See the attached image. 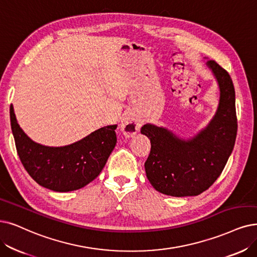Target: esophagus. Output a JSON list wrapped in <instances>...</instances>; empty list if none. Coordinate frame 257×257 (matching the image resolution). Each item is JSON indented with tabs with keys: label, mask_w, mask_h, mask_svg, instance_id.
<instances>
[{
	"label": "esophagus",
	"mask_w": 257,
	"mask_h": 257,
	"mask_svg": "<svg viewBox=\"0 0 257 257\" xmlns=\"http://www.w3.org/2000/svg\"><path fill=\"white\" fill-rule=\"evenodd\" d=\"M140 121L132 114H125L120 121V130L126 137L135 136L140 131Z\"/></svg>",
	"instance_id": "1"
}]
</instances>
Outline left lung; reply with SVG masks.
Listing matches in <instances>:
<instances>
[{"label": "left lung", "instance_id": "1", "mask_svg": "<svg viewBox=\"0 0 257 257\" xmlns=\"http://www.w3.org/2000/svg\"><path fill=\"white\" fill-rule=\"evenodd\" d=\"M207 65L217 80L220 96L206 128L186 140L151 123L141 127V134L151 140L145 163L147 177L154 189L170 196H196L208 190L219 177L235 145L237 118L232 79L214 60H208Z\"/></svg>", "mask_w": 257, "mask_h": 257}]
</instances>
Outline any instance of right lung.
Returning <instances> with one entry per match:
<instances>
[{
    "instance_id": "obj_1",
    "label": "right lung",
    "mask_w": 257,
    "mask_h": 257,
    "mask_svg": "<svg viewBox=\"0 0 257 257\" xmlns=\"http://www.w3.org/2000/svg\"><path fill=\"white\" fill-rule=\"evenodd\" d=\"M10 124L18 155L37 183L55 192L79 190L98 177L114 150L117 124L101 127L65 147H45L33 141L18 124L10 105Z\"/></svg>"
}]
</instances>
